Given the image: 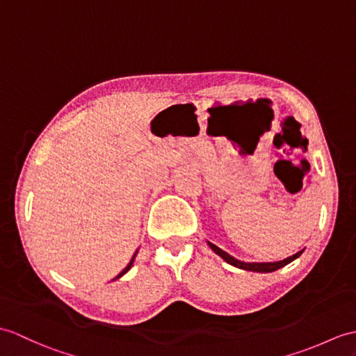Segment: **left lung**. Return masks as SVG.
<instances>
[{
  "label": "left lung",
  "mask_w": 356,
  "mask_h": 356,
  "mask_svg": "<svg viewBox=\"0 0 356 356\" xmlns=\"http://www.w3.org/2000/svg\"><path fill=\"white\" fill-rule=\"evenodd\" d=\"M209 245H211V249H212L213 252H216L218 256H221V258L225 259L226 262H229L230 266H235V267H238V268H243V270H250V271H266V273H268V271H275V270H277V268H280V267L286 266V264H290V262H291V261H294L296 258H299V256H300V254H302V252H303V250L297 252L296 254L290 256V258H286V259H284V261H277V262H241V261L235 259L234 256H230L229 253H226L225 250H221L220 247L213 245V244H211V243H209Z\"/></svg>",
  "instance_id": "left-lung-1"
}]
</instances>
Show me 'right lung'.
<instances>
[{
    "label": "right lung",
    "instance_id": "obj_1",
    "mask_svg": "<svg viewBox=\"0 0 356 356\" xmlns=\"http://www.w3.org/2000/svg\"><path fill=\"white\" fill-rule=\"evenodd\" d=\"M135 254H136V253H135ZM135 254H134V258H131V259H130V262L127 264V267H126V268H124V270H122V271L120 273V275H118L117 277H115V279H118V277H121V276L124 275V273H127V271L130 270V267H131V264H134V259H135Z\"/></svg>",
    "mask_w": 356,
    "mask_h": 356
}]
</instances>
